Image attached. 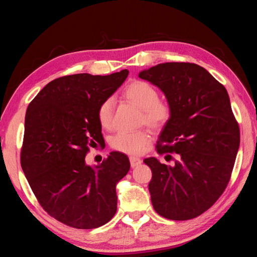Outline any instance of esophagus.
<instances>
[{
    "label": "esophagus",
    "instance_id": "obj_1",
    "mask_svg": "<svg viewBox=\"0 0 257 257\" xmlns=\"http://www.w3.org/2000/svg\"><path fill=\"white\" fill-rule=\"evenodd\" d=\"M130 162H131V166L135 168L137 166H139L142 164V160L138 159V158H135V157H130Z\"/></svg>",
    "mask_w": 257,
    "mask_h": 257
}]
</instances>
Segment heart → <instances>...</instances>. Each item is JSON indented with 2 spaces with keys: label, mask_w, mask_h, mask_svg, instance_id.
Segmentation results:
<instances>
[{
  "label": "heart",
  "mask_w": 257,
  "mask_h": 257,
  "mask_svg": "<svg viewBox=\"0 0 257 257\" xmlns=\"http://www.w3.org/2000/svg\"><path fill=\"white\" fill-rule=\"evenodd\" d=\"M123 98L142 110L141 123L154 130L165 126L172 118V106L165 99L159 98V92L152 84L144 80H134L123 91ZM113 102L108 98L99 105L97 120L103 128L112 125ZM150 143V136L145 131L134 133L119 132L110 139L112 149L127 154H139Z\"/></svg>",
  "instance_id": "1"
}]
</instances>
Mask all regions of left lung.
Here are the masks:
<instances>
[{
	"label": "left lung",
	"instance_id": "8db88e82",
	"mask_svg": "<svg viewBox=\"0 0 257 257\" xmlns=\"http://www.w3.org/2000/svg\"><path fill=\"white\" fill-rule=\"evenodd\" d=\"M139 77L160 88L173 110L157 152L177 153L175 165L162 164L155 158L144 160L152 172L153 208L169 220L194 219L219 199L234 168L240 131L228 93L194 63L167 62L145 69Z\"/></svg>",
	"mask_w": 257,
	"mask_h": 257
}]
</instances>
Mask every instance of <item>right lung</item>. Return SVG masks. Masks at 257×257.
Wrapping results in <instances>:
<instances>
[{
  "mask_svg": "<svg viewBox=\"0 0 257 257\" xmlns=\"http://www.w3.org/2000/svg\"><path fill=\"white\" fill-rule=\"evenodd\" d=\"M127 75L60 77L28 106L21 167L43 209L67 226L97 228L115 214V185L128 173V158L113 151L94 167L84 158L89 147L102 144L99 105Z\"/></svg>",
  "mask_w": 257,
  "mask_h": 257,
  "instance_id": "add662e5",
  "label": "right lung"
}]
</instances>
